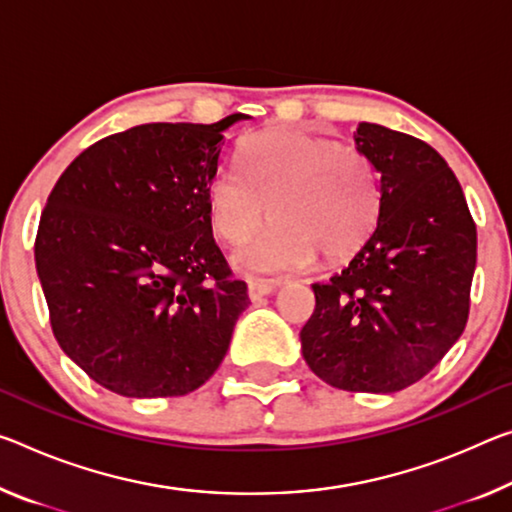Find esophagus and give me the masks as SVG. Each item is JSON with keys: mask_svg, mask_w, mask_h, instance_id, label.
<instances>
[{"mask_svg": "<svg viewBox=\"0 0 512 512\" xmlns=\"http://www.w3.org/2000/svg\"><path fill=\"white\" fill-rule=\"evenodd\" d=\"M275 287L271 285V282H264V280H250L248 282V294H250V300H262L264 296L273 294Z\"/></svg>", "mask_w": 512, "mask_h": 512, "instance_id": "34e87169", "label": "esophagus"}]
</instances>
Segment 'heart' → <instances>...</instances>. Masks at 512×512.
<instances>
[{"mask_svg":"<svg viewBox=\"0 0 512 512\" xmlns=\"http://www.w3.org/2000/svg\"><path fill=\"white\" fill-rule=\"evenodd\" d=\"M237 173H218L207 191L209 221L232 248L262 243L239 257L248 271L282 273L342 262L367 243L378 223L380 193L367 154L296 127L264 129L239 150Z\"/></svg>","mask_w":512,"mask_h":512,"instance_id":"1","label":"heart"}]
</instances>
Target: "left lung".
Returning a JSON list of instances; mask_svg holds the SVG:
<instances>
[{"instance_id": "1", "label": "left lung", "mask_w": 512, "mask_h": 512, "mask_svg": "<svg viewBox=\"0 0 512 512\" xmlns=\"http://www.w3.org/2000/svg\"><path fill=\"white\" fill-rule=\"evenodd\" d=\"M355 143L378 173V223L342 273L312 285L300 342L328 385L392 394L433 371L465 330L476 223L428 143L373 123H360Z\"/></svg>"}]
</instances>
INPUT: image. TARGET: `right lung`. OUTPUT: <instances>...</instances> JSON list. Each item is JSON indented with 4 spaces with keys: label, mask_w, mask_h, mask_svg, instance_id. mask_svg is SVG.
Here are the masks:
<instances>
[{
    "label": "right lung",
    "mask_w": 512,
    "mask_h": 512,
    "mask_svg": "<svg viewBox=\"0 0 512 512\" xmlns=\"http://www.w3.org/2000/svg\"><path fill=\"white\" fill-rule=\"evenodd\" d=\"M241 118L136 125L86 148L54 184L36 269L56 342L97 385L184 396L223 362L250 298L212 237L207 191Z\"/></svg>",
    "instance_id": "obj_1"
}]
</instances>
